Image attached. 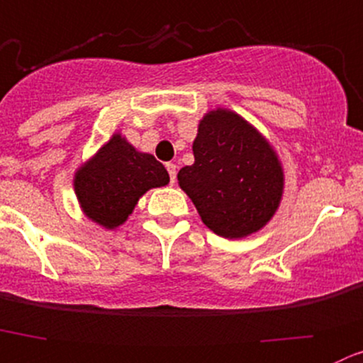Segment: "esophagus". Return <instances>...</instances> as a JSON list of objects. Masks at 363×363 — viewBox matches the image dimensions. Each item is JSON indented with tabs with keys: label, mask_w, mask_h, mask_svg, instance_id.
Returning <instances> with one entry per match:
<instances>
[{
	"label": "esophagus",
	"mask_w": 363,
	"mask_h": 363,
	"mask_svg": "<svg viewBox=\"0 0 363 363\" xmlns=\"http://www.w3.org/2000/svg\"><path fill=\"white\" fill-rule=\"evenodd\" d=\"M167 170H168V174H170V182L174 184L175 175H177V167H175L174 163H167Z\"/></svg>",
	"instance_id": "obj_1"
}]
</instances>
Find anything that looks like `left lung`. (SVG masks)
Returning a JSON list of instances; mask_svg holds the SVG:
<instances>
[{"label": "left lung", "instance_id": "1", "mask_svg": "<svg viewBox=\"0 0 363 363\" xmlns=\"http://www.w3.org/2000/svg\"><path fill=\"white\" fill-rule=\"evenodd\" d=\"M193 156L177 181L209 230L241 239L269 223L286 175L275 147L255 125L228 108L209 110L199 122Z\"/></svg>", "mask_w": 363, "mask_h": 363}]
</instances>
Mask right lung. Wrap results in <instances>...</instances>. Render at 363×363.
Segmentation results:
<instances>
[{
  "label": "right lung",
  "mask_w": 363,
  "mask_h": 363,
  "mask_svg": "<svg viewBox=\"0 0 363 363\" xmlns=\"http://www.w3.org/2000/svg\"><path fill=\"white\" fill-rule=\"evenodd\" d=\"M168 182L167 168L152 154L140 152L121 131L83 161L72 179L84 216L108 230L124 225L149 189Z\"/></svg>",
  "instance_id": "right-lung-1"
}]
</instances>
